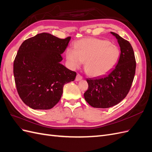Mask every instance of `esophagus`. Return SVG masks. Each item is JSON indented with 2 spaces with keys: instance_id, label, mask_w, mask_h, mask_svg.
<instances>
[{
  "instance_id": "obj_1",
  "label": "esophagus",
  "mask_w": 152,
  "mask_h": 152,
  "mask_svg": "<svg viewBox=\"0 0 152 152\" xmlns=\"http://www.w3.org/2000/svg\"><path fill=\"white\" fill-rule=\"evenodd\" d=\"M82 79V77L80 74H77L76 76V79H75L76 81H79Z\"/></svg>"
}]
</instances>
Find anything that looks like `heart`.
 I'll use <instances>...</instances> for the list:
<instances>
[{
    "label": "heart",
    "mask_w": 152,
    "mask_h": 152,
    "mask_svg": "<svg viewBox=\"0 0 152 152\" xmlns=\"http://www.w3.org/2000/svg\"><path fill=\"white\" fill-rule=\"evenodd\" d=\"M121 56L116 45L96 38L78 41L74 48H68L66 56L72 68L79 67L84 61V70L91 77L107 74L115 67Z\"/></svg>",
    "instance_id": "b5f03b06"
}]
</instances>
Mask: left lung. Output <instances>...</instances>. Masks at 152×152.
<instances>
[{"mask_svg": "<svg viewBox=\"0 0 152 152\" xmlns=\"http://www.w3.org/2000/svg\"><path fill=\"white\" fill-rule=\"evenodd\" d=\"M111 34L117 39L121 56L116 66L107 75L86 80L89 87L84 98L94 108H107L120 103L127 95L135 75L136 63L131 44L117 34Z\"/></svg>", "mask_w": 152, "mask_h": 152, "instance_id": "obj_1", "label": "left lung"}]
</instances>
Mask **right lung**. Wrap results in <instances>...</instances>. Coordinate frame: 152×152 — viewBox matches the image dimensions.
I'll use <instances>...</instances> for the list:
<instances>
[{"mask_svg": "<svg viewBox=\"0 0 152 152\" xmlns=\"http://www.w3.org/2000/svg\"><path fill=\"white\" fill-rule=\"evenodd\" d=\"M71 37L64 39L42 33L25 40L13 64L17 91L25 104L34 110H49L60 100L63 86L77 73L60 62Z\"/></svg>", "mask_w": 152, "mask_h": 152, "instance_id": "1", "label": "right lung"}]
</instances>
